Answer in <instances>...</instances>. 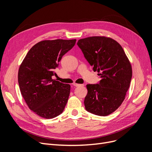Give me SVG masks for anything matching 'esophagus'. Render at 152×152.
<instances>
[{
	"instance_id": "1",
	"label": "esophagus",
	"mask_w": 152,
	"mask_h": 152,
	"mask_svg": "<svg viewBox=\"0 0 152 152\" xmlns=\"http://www.w3.org/2000/svg\"><path fill=\"white\" fill-rule=\"evenodd\" d=\"M73 86H75V87H79V86H81L82 85L81 84H76V83H73Z\"/></svg>"
}]
</instances>
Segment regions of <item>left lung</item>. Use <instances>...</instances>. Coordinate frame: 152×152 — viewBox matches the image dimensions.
Returning a JSON list of instances; mask_svg holds the SVG:
<instances>
[{
    "mask_svg": "<svg viewBox=\"0 0 152 152\" xmlns=\"http://www.w3.org/2000/svg\"><path fill=\"white\" fill-rule=\"evenodd\" d=\"M77 45L101 78L98 84L86 86V110L96 115H108L125 99L132 78L131 63L121 45L111 38L90 37L79 40Z\"/></svg>",
    "mask_w": 152,
    "mask_h": 152,
    "instance_id": "left-lung-1",
    "label": "left lung"
}]
</instances>
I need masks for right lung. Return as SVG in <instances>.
<instances>
[{
	"mask_svg": "<svg viewBox=\"0 0 152 152\" xmlns=\"http://www.w3.org/2000/svg\"><path fill=\"white\" fill-rule=\"evenodd\" d=\"M76 39L42 40L26 55L18 71L21 95L29 108L45 118H53L65 109L70 86L53 80L54 70Z\"/></svg>",
	"mask_w": 152,
	"mask_h": 152,
	"instance_id": "1",
	"label": "right lung"
}]
</instances>
